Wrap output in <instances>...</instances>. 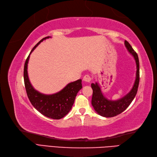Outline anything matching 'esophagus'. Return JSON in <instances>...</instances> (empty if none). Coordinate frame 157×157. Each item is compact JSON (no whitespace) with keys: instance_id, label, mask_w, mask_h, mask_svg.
Masks as SVG:
<instances>
[{"instance_id":"34e87169","label":"esophagus","mask_w":157,"mask_h":157,"mask_svg":"<svg viewBox=\"0 0 157 157\" xmlns=\"http://www.w3.org/2000/svg\"><path fill=\"white\" fill-rule=\"evenodd\" d=\"M91 79H92L90 75H86L84 76V78H83V80H84V82H87V83L90 82Z\"/></svg>"}]
</instances>
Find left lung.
<instances>
[{
	"label": "left lung",
	"instance_id": "1",
	"mask_svg": "<svg viewBox=\"0 0 157 157\" xmlns=\"http://www.w3.org/2000/svg\"><path fill=\"white\" fill-rule=\"evenodd\" d=\"M124 45L128 52L134 57L137 66L136 81H135L133 86L129 93L118 100L111 101L104 97L101 92V87L97 82L95 84H93V83L91 84V87L93 90V97H92V105L93 106L94 110L98 114L103 116V117H113V116H117L124 112L133 101L137 94L140 82L139 58H138L137 53L134 51L129 43L127 41H124Z\"/></svg>",
	"mask_w": 157,
	"mask_h": 157
}]
</instances>
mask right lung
<instances>
[{
    "instance_id": "add662e5",
    "label": "right lung",
    "mask_w": 157,
    "mask_h": 157,
    "mask_svg": "<svg viewBox=\"0 0 157 157\" xmlns=\"http://www.w3.org/2000/svg\"><path fill=\"white\" fill-rule=\"evenodd\" d=\"M51 37L46 36L37 43L30 54L44 40ZM30 54L26 58L24 68V79L27 96L34 107L41 114L52 119H60L68 113L74 103L77 94L82 88V79L71 82L60 91L52 94H44L39 93L30 84L28 75V63Z\"/></svg>"
}]
</instances>
